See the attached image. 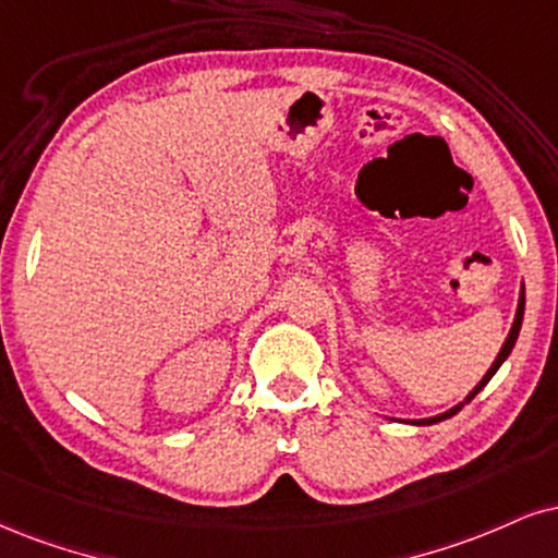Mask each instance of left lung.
Listing matches in <instances>:
<instances>
[{"label":"left lung","instance_id":"8db88e82","mask_svg":"<svg viewBox=\"0 0 558 558\" xmlns=\"http://www.w3.org/2000/svg\"><path fill=\"white\" fill-rule=\"evenodd\" d=\"M522 317H525V283L520 286V299H517V312H514V322H512V327H509V335H507V340H505V345H501V351H499V355H496L494 359V364H492V368H488L486 374H483V379L478 381V385H475L471 392L465 395V400L462 402H458V405H452L449 408V411H445V413H439V415H432V418H415V421H411L413 426H432V424H439V421H447V418H452L454 413H460L462 408L468 405V402H471L475 395L481 392L483 387L488 385V381H492V377L496 372H499V366L505 364V361L509 359V353H512V348H514V343H517V335H520V327H522Z\"/></svg>","mask_w":558,"mask_h":558}]
</instances>
